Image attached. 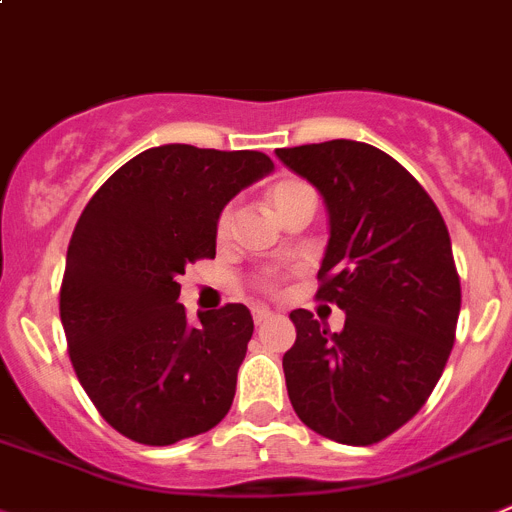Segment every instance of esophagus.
<instances>
[{"label": "esophagus", "instance_id": "1", "mask_svg": "<svg viewBox=\"0 0 512 512\" xmlns=\"http://www.w3.org/2000/svg\"><path fill=\"white\" fill-rule=\"evenodd\" d=\"M271 317H274V312H271L269 307H253V322H256V325H264Z\"/></svg>", "mask_w": 512, "mask_h": 512}]
</instances>
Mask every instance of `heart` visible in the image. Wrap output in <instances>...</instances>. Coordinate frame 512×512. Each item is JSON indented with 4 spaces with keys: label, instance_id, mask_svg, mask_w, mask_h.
Instances as JSON below:
<instances>
[{
    "label": "heart",
    "instance_id": "1",
    "mask_svg": "<svg viewBox=\"0 0 512 512\" xmlns=\"http://www.w3.org/2000/svg\"><path fill=\"white\" fill-rule=\"evenodd\" d=\"M304 195H312V187L304 185V182H299V180H281V182H276V185H271L269 203L274 205L276 213H281V210L289 208L294 200L304 198ZM231 220H233L231 210L225 208L218 218V236L220 238L228 236V231H231Z\"/></svg>",
    "mask_w": 512,
    "mask_h": 512
}]
</instances>
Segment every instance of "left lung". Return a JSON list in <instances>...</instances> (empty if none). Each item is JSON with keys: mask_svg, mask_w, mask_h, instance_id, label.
<instances>
[{"mask_svg": "<svg viewBox=\"0 0 512 512\" xmlns=\"http://www.w3.org/2000/svg\"><path fill=\"white\" fill-rule=\"evenodd\" d=\"M276 157L322 195L317 297L345 312L340 332L307 309L289 314V401L322 437L368 447L416 416L452 353L462 292L449 231L424 187L370 144L332 139Z\"/></svg>", "mask_w": 512, "mask_h": 512, "instance_id": "obj_1", "label": "left lung"}]
</instances>
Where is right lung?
I'll return each instance as SVG.
<instances>
[{"mask_svg":"<svg viewBox=\"0 0 512 512\" xmlns=\"http://www.w3.org/2000/svg\"><path fill=\"white\" fill-rule=\"evenodd\" d=\"M271 172L261 152L162 144L119 167L75 223L60 322L83 391L124 437L167 447L231 409L251 312L225 304L190 325L177 276L215 259L223 208Z\"/></svg>","mask_w":512,"mask_h":512,"instance_id":"right-lung-1","label":"right lung"}]
</instances>
